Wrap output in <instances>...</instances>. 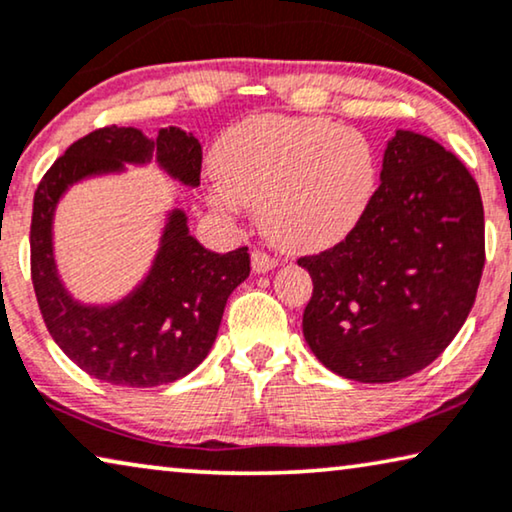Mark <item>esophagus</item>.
<instances>
[{
	"label": "esophagus",
	"mask_w": 512,
	"mask_h": 512,
	"mask_svg": "<svg viewBox=\"0 0 512 512\" xmlns=\"http://www.w3.org/2000/svg\"><path fill=\"white\" fill-rule=\"evenodd\" d=\"M274 268H277V261L265 254V251H254V254H251V270L254 272L261 274V272H270Z\"/></svg>",
	"instance_id": "esophagus-1"
}]
</instances>
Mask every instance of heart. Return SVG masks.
<instances>
[{
    "mask_svg": "<svg viewBox=\"0 0 512 512\" xmlns=\"http://www.w3.org/2000/svg\"><path fill=\"white\" fill-rule=\"evenodd\" d=\"M210 201L221 212L261 205L270 238L321 249L360 224L379 189V157L365 133L323 117L261 115L214 150Z\"/></svg>",
    "mask_w": 512,
    "mask_h": 512,
    "instance_id": "1",
    "label": "heart"
}]
</instances>
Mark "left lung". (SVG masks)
<instances>
[{
	"label": "left lung",
	"instance_id": "obj_1",
	"mask_svg": "<svg viewBox=\"0 0 512 512\" xmlns=\"http://www.w3.org/2000/svg\"><path fill=\"white\" fill-rule=\"evenodd\" d=\"M298 265L314 281L302 332L318 362L351 381H402L446 351L476 300L485 265L478 184L436 140L399 129L360 224Z\"/></svg>",
	"mask_w": 512,
	"mask_h": 512
}]
</instances>
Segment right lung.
Segmentation results:
<instances>
[{"label":"right lung","instance_id":"right-lung-1","mask_svg":"<svg viewBox=\"0 0 512 512\" xmlns=\"http://www.w3.org/2000/svg\"><path fill=\"white\" fill-rule=\"evenodd\" d=\"M157 164L170 180L201 184V143L177 127L147 138L136 127H106L73 143L34 194L32 281L46 328L66 358L94 379L120 388L173 383L201 365L217 339L231 293L249 277V251H207L189 231L187 212H166L159 247L145 277L115 302L76 300L59 277L55 212L85 180Z\"/></svg>","mask_w":512,"mask_h":512}]
</instances>
